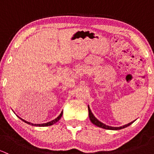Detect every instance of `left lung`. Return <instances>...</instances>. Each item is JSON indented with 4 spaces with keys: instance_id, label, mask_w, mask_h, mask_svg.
I'll return each instance as SVG.
<instances>
[{
    "instance_id": "left-lung-1",
    "label": "left lung",
    "mask_w": 154,
    "mask_h": 154,
    "mask_svg": "<svg viewBox=\"0 0 154 154\" xmlns=\"http://www.w3.org/2000/svg\"><path fill=\"white\" fill-rule=\"evenodd\" d=\"M88 116H89V119H90V121L91 122V123L94 124V125L97 126V127H101V128H103V129H106V130H121V129H123V128H125V127H128V126H130V125H132V124L134 122H130V123L127 124V125H125L124 126H122V127H110V126H107L106 125H104V124H103L102 122H100V121L97 120V119H96L95 117L94 116V115L92 114V112H91V109H90L89 106H88Z\"/></svg>"
}]
</instances>
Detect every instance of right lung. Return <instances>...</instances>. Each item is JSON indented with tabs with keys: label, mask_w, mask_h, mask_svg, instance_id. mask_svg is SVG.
<instances>
[{
	"label": "right lung",
	"mask_w": 154,
	"mask_h": 154,
	"mask_svg": "<svg viewBox=\"0 0 154 154\" xmlns=\"http://www.w3.org/2000/svg\"><path fill=\"white\" fill-rule=\"evenodd\" d=\"M62 116H63V112H62L60 113V116H59L57 118V119H54V120L51 121V122H48V123H45V124H40V125H38V124H37V125H34V124L29 123V122H26V121H24V119H21V118H19V119H21V120H22L23 122H25V123L28 124V125H32V126H35V127H47V126H51V125H54V124L57 123V122H58V121L60 120V119H61Z\"/></svg>",
	"instance_id": "1"
}]
</instances>
